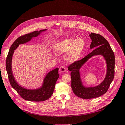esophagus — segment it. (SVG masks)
Here are the masks:
<instances>
[{"mask_svg":"<svg viewBox=\"0 0 125 125\" xmlns=\"http://www.w3.org/2000/svg\"><path fill=\"white\" fill-rule=\"evenodd\" d=\"M59 71H60V73H65V72H66L65 67H64V66H61V67H60V68H59Z\"/></svg>","mask_w":125,"mask_h":125,"instance_id":"esophagus-1","label":"esophagus"}]
</instances>
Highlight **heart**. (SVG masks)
Returning a JSON list of instances; mask_svg holds the SVG:
<instances>
[{
  "label": "heart",
  "mask_w": 125,
  "mask_h": 125,
  "mask_svg": "<svg viewBox=\"0 0 125 125\" xmlns=\"http://www.w3.org/2000/svg\"><path fill=\"white\" fill-rule=\"evenodd\" d=\"M85 46V42L82 39L76 40L67 38L55 43L53 46V50L58 55L66 53L64 56L66 62L73 63L80 59Z\"/></svg>",
  "instance_id": "heart-1"
}]
</instances>
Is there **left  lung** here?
<instances>
[{
	"mask_svg": "<svg viewBox=\"0 0 125 125\" xmlns=\"http://www.w3.org/2000/svg\"><path fill=\"white\" fill-rule=\"evenodd\" d=\"M89 36L92 40L90 49H94L84 58L72 64L68 67L71 72L72 88L74 94L83 99L98 97L107 92L114 76L115 56L108 42L99 34L91 33ZM100 55L105 60L107 66L106 74L103 81L94 87H86L81 79V68L91 57Z\"/></svg>",
	"mask_w": 125,
	"mask_h": 125,
	"instance_id": "8db88e82",
	"label": "left lung"
}]
</instances>
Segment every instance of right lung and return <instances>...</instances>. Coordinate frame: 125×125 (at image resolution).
<instances>
[{"instance_id":"add662e5","label":"right lung","mask_w":125,"mask_h":125,"mask_svg":"<svg viewBox=\"0 0 125 125\" xmlns=\"http://www.w3.org/2000/svg\"><path fill=\"white\" fill-rule=\"evenodd\" d=\"M47 29L35 31L31 33L19 37L11 45L6 59V70L10 84L13 88L26 100L31 101H42L47 100L53 94L55 83L59 77V68L49 72L43 79L42 84L36 89H28L18 84L12 72V61L14 52L21 44L29 42L31 40L40 35Z\"/></svg>"}]
</instances>
